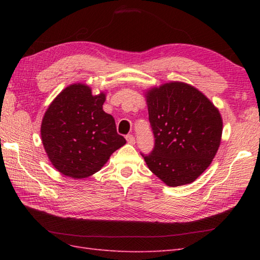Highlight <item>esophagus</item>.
I'll use <instances>...</instances> for the list:
<instances>
[{
    "instance_id": "esophagus-1",
    "label": "esophagus",
    "mask_w": 260,
    "mask_h": 260,
    "mask_svg": "<svg viewBox=\"0 0 260 260\" xmlns=\"http://www.w3.org/2000/svg\"><path fill=\"white\" fill-rule=\"evenodd\" d=\"M126 141L127 143H129V144H135V137L133 135H127Z\"/></svg>"
}]
</instances>
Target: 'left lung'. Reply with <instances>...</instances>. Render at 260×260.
I'll use <instances>...</instances> for the list:
<instances>
[{
  "mask_svg": "<svg viewBox=\"0 0 260 260\" xmlns=\"http://www.w3.org/2000/svg\"><path fill=\"white\" fill-rule=\"evenodd\" d=\"M153 151L148 169L169 186L192 183L211 164L222 135L218 108L184 82L172 81L146 91Z\"/></svg>",
  "mask_w": 260,
  "mask_h": 260,
  "instance_id": "8db88e82",
  "label": "left lung"
}]
</instances>
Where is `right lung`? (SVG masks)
I'll list each match as a JSON object with an SVG mask.
<instances>
[{
    "mask_svg": "<svg viewBox=\"0 0 260 260\" xmlns=\"http://www.w3.org/2000/svg\"><path fill=\"white\" fill-rule=\"evenodd\" d=\"M104 92L74 84L59 93L42 118L41 139L47 155L60 173L74 179L95 174L110 155L125 145L115 119L105 113Z\"/></svg>",
    "mask_w": 260,
    "mask_h": 260,
    "instance_id": "right-lung-1",
    "label": "right lung"
}]
</instances>
